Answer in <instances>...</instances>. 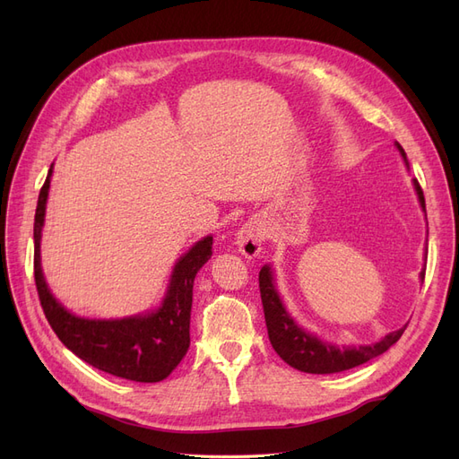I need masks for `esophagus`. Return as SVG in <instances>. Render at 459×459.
<instances>
[{
    "label": "esophagus",
    "mask_w": 459,
    "mask_h": 459,
    "mask_svg": "<svg viewBox=\"0 0 459 459\" xmlns=\"http://www.w3.org/2000/svg\"><path fill=\"white\" fill-rule=\"evenodd\" d=\"M262 230L255 224V221H247V224H243L238 231V235H235V245H238L239 253L245 256V258H256L262 251Z\"/></svg>",
    "instance_id": "obj_1"
}]
</instances>
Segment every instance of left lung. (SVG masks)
<instances>
[{
	"instance_id": "obj_1",
	"label": "left lung",
	"mask_w": 459,
	"mask_h": 459,
	"mask_svg": "<svg viewBox=\"0 0 459 459\" xmlns=\"http://www.w3.org/2000/svg\"><path fill=\"white\" fill-rule=\"evenodd\" d=\"M400 155L406 160V152L400 143H396ZM408 164V160H406ZM415 191H418L420 203L425 211V197L423 189L418 184V179L413 182ZM427 216V214H425ZM421 280H425V270L421 272ZM260 283V297L264 307V317H266L268 337L273 346V351L280 354L283 362H287L290 368H295L304 373H337L344 369H352L356 366H362L369 359L377 358L379 354L386 352L391 346L402 337V333L408 325H404L398 331L388 333L379 342L373 344H362V346H339L327 344L319 341L317 337L310 335L304 329H300L293 317H290L283 307V302L277 295L273 285V273L270 266H264L258 273Z\"/></svg>"
}]
</instances>
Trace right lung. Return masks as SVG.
<instances>
[{
	"label": "right lung",
	"mask_w": 459,
	"mask_h": 459,
	"mask_svg": "<svg viewBox=\"0 0 459 459\" xmlns=\"http://www.w3.org/2000/svg\"><path fill=\"white\" fill-rule=\"evenodd\" d=\"M51 169L46 184L39 189L34 216V281L51 329L80 359L115 377L137 383L166 379L189 349L193 281L203 264L212 256V238L208 235L197 241L176 262L169 290L159 310L122 319L78 317L51 295L39 264V239Z\"/></svg>",
	"instance_id": "right-lung-1"
}]
</instances>
